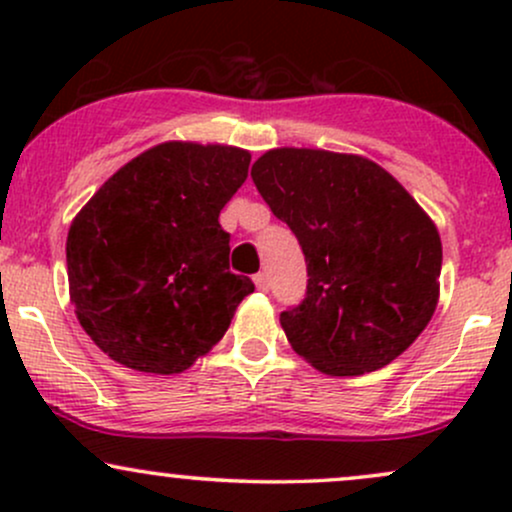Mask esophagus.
I'll use <instances>...</instances> for the list:
<instances>
[{"mask_svg": "<svg viewBox=\"0 0 512 512\" xmlns=\"http://www.w3.org/2000/svg\"><path fill=\"white\" fill-rule=\"evenodd\" d=\"M255 286L260 291H269V276L264 274V272H260V274H255Z\"/></svg>", "mask_w": 512, "mask_h": 512, "instance_id": "34e87169", "label": "esophagus"}]
</instances>
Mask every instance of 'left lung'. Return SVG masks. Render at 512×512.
<instances>
[{"label": "left lung", "instance_id": "obj_1", "mask_svg": "<svg viewBox=\"0 0 512 512\" xmlns=\"http://www.w3.org/2000/svg\"><path fill=\"white\" fill-rule=\"evenodd\" d=\"M252 180L308 262L303 303L281 313L298 356L327 375L395 361L436 313V223L378 163L322 149H272Z\"/></svg>", "mask_w": 512, "mask_h": 512}]
</instances>
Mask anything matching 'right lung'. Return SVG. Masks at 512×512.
<instances>
[{"instance_id": "1", "label": "right lung", "mask_w": 512, "mask_h": 512, "mask_svg": "<svg viewBox=\"0 0 512 512\" xmlns=\"http://www.w3.org/2000/svg\"><path fill=\"white\" fill-rule=\"evenodd\" d=\"M250 151L163 142L125 163L74 216L69 298L88 337L132 370L182 373L226 334L255 284L228 269L219 214Z\"/></svg>"}]
</instances>
